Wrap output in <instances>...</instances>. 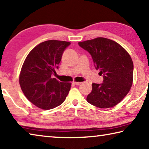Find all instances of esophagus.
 I'll return each instance as SVG.
<instances>
[{
	"label": "esophagus",
	"mask_w": 149,
	"mask_h": 149,
	"mask_svg": "<svg viewBox=\"0 0 149 149\" xmlns=\"http://www.w3.org/2000/svg\"><path fill=\"white\" fill-rule=\"evenodd\" d=\"M81 84V82H76V81L74 82V84L76 85H79Z\"/></svg>",
	"instance_id": "1"
}]
</instances>
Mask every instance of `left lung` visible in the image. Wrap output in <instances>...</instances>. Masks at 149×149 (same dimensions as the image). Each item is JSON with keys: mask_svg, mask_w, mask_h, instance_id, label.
Masks as SVG:
<instances>
[{"mask_svg": "<svg viewBox=\"0 0 149 149\" xmlns=\"http://www.w3.org/2000/svg\"><path fill=\"white\" fill-rule=\"evenodd\" d=\"M91 55L96 70L102 75V84H92L87 100L100 108L113 107L129 93L132 85L133 64L128 52L116 42L103 37L79 42Z\"/></svg>", "mask_w": 149, "mask_h": 149, "instance_id": "left-lung-1", "label": "left lung"}]
</instances>
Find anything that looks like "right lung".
I'll return each mask as SVG.
<instances>
[{"instance_id": "right-lung-1", "label": "right lung", "mask_w": 149, "mask_h": 149, "mask_svg": "<svg viewBox=\"0 0 149 149\" xmlns=\"http://www.w3.org/2000/svg\"><path fill=\"white\" fill-rule=\"evenodd\" d=\"M70 42L49 40L39 44L27 55L19 75L25 96L36 107L49 110L58 107L68 95L71 84L51 75L58 69L63 52Z\"/></svg>"}]
</instances>
